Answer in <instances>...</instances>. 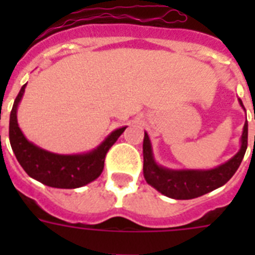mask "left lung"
Returning a JSON list of instances; mask_svg holds the SVG:
<instances>
[{
    "label": "left lung",
    "instance_id": "left-lung-1",
    "mask_svg": "<svg viewBox=\"0 0 255 255\" xmlns=\"http://www.w3.org/2000/svg\"><path fill=\"white\" fill-rule=\"evenodd\" d=\"M238 103L245 110L241 99H238ZM240 144L241 145L237 153L221 165L210 169H172L163 167L156 161L149 136L147 132H144V178L149 185L167 197L174 200H190L200 197L225 185L241 165L248 148V120L244 124Z\"/></svg>",
    "mask_w": 255,
    "mask_h": 255
}]
</instances>
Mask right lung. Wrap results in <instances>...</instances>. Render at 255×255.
<instances>
[{
  "mask_svg": "<svg viewBox=\"0 0 255 255\" xmlns=\"http://www.w3.org/2000/svg\"><path fill=\"white\" fill-rule=\"evenodd\" d=\"M26 85L22 86L14 100L9 122L10 145L23 170L34 180L59 189H75L96 180L103 172L104 159L108 149L127 127L112 131L98 147L83 153L61 155L46 151L26 139L18 126V106L25 94Z\"/></svg>",
  "mask_w": 255,
  "mask_h": 255,
  "instance_id": "right-lung-1",
  "label": "right lung"
}]
</instances>
